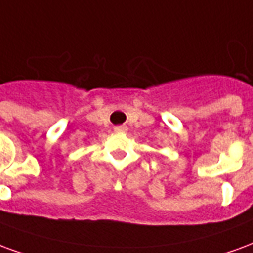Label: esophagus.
<instances>
[{
	"label": "esophagus",
	"mask_w": 253,
	"mask_h": 253,
	"mask_svg": "<svg viewBox=\"0 0 253 253\" xmlns=\"http://www.w3.org/2000/svg\"><path fill=\"white\" fill-rule=\"evenodd\" d=\"M115 131L116 132H126L127 131V127L126 126H116L115 127Z\"/></svg>",
	"instance_id": "esophagus-1"
}]
</instances>
